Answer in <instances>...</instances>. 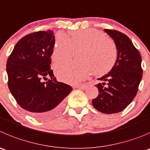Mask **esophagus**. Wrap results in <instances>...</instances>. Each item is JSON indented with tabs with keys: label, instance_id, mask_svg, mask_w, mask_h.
I'll use <instances>...</instances> for the list:
<instances>
[{
	"label": "esophagus",
	"instance_id": "obj_1",
	"mask_svg": "<svg viewBox=\"0 0 150 150\" xmlns=\"http://www.w3.org/2000/svg\"><path fill=\"white\" fill-rule=\"evenodd\" d=\"M77 88H80V89H85L86 88V84L84 83H81V84H78L75 86Z\"/></svg>",
	"mask_w": 150,
	"mask_h": 150
}]
</instances>
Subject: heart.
<instances>
[{
	"label": "heart",
	"mask_w": 150,
	"mask_h": 150,
	"mask_svg": "<svg viewBox=\"0 0 150 150\" xmlns=\"http://www.w3.org/2000/svg\"><path fill=\"white\" fill-rule=\"evenodd\" d=\"M78 50H81L79 54L81 62H67L55 67L58 78L66 83H79L92 71L95 75L105 73L112 68L117 59L116 44L102 31L94 29L73 31L70 38L62 33L57 34L52 58L54 63L64 62Z\"/></svg>",
	"instance_id": "b5f03b06"
}]
</instances>
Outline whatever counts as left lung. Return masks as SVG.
Masks as SVG:
<instances>
[{
  "mask_svg": "<svg viewBox=\"0 0 150 150\" xmlns=\"http://www.w3.org/2000/svg\"><path fill=\"white\" fill-rule=\"evenodd\" d=\"M104 31L114 40L117 59L111 70L98 78L103 83L96 85L98 96L92 103L100 112L111 114L121 112L132 103L138 92L143 70L141 55L131 39L116 30Z\"/></svg>",
  "mask_w": 150,
  "mask_h": 150,
  "instance_id": "1",
  "label": "left lung"
}]
</instances>
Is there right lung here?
Returning a JSON list of instances; mask_svg holds the SVG:
<instances>
[{
  "instance_id": "obj_1",
  "label": "right lung",
  "mask_w": 150,
  "mask_h": 150,
  "mask_svg": "<svg viewBox=\"0 0 150 150\" xmlns=\"http://www.w3.org/2000/svg\"><path fill=\"white\" fill-rule=\"evenodd\" d=\"M54 34L37 31L22 37L6 63L8 86L18 105L39 120L51 119L64 106L72 88L57 82L50 69ZM47 82H43V80Z\"/></svg>"
}]
</instances>
